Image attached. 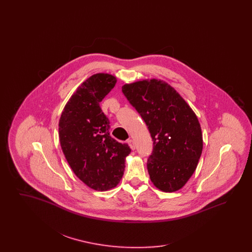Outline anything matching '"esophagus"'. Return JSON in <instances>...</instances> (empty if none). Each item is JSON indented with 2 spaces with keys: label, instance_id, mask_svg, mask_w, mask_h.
<instances>
[{
  "label": "esophagus",
  "instance_id": "1",
  "mask_svg": "<svg viewBox=\"0 0 252 252\" xmlns=\"http://www.w3.org/2000/svg\"><path fill=\"white\" fill-rule=\"evenodd\" d=\"M127 144L128 145L130 146V148H131L132 150H134L135 149V143H134V141L131 140V139H128L127 140Z\"/></svg>",
  "mask_w": 252,
  "mask_h": 252
}]
</instances>
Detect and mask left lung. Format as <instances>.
<instances>
[{
  "label": "left lung",
  "instance_id": "obj_1",
  "mask_svg": "<svg viewBox=\"0 0 252 252\" xmlns=\"http://www.w3.org/2000/svg\"><path fill=\"white\" fill-rule=\"evenodd\" d=\"M122 92L144 119L153 140L147 159L150 180L162 192L180 190L192 177L202 153V132L195 113L162 80L125 84Z\"/></svg>",
  "mask_w": 252,
  "mask_h": 252
}]
</instances>
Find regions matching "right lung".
I'll return each mask as SVG.
<instances>
[{
  "mask_svg": "<svg viewBox=\"0 0 252 252\" xmlns=\"http://www.w3.org/2000/svg\"><path fill=\"white\" fill-rule=\"evenodd\" d=\"M116 77L96 73L77 88L63 108L59 135L69 165L87 186L108 191L124 175L126 158L131 149L109 134V121L99 103L114 88Z\"/></svg>",
  "mask_w": 252,
  "mask_h": 252,
  "instance_id": "right-lung-1",
  "label": "right lung"
}]
</instances>
